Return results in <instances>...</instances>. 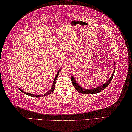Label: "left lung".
I'll return each instance as SVG.
<instances>
[{"label": "left lung", "mask_w": 132, "mask_h": 132, "mask_svg": "<svg viewBox=\"0 0 132 132\" xmlns=\"http://www.w3.org/2000/svg\"><path fill=\"white\" fill-rule=\"evenodd\" d=\"M114 65H115V62H114ZM116 69V67H114V69ZM115 72V70L113 71V73L111 76V77L110 78V79L108 80V82H106L104 84H103L102 86H100V87H97L95 88H93L91 89H86L83 88L81 86H80L77 83V82H76V80L75 79V78L72 75L71 76V80L72 82V84H73V87L76 89V90L79 92L80 93H82V94H96V93H98L101 91H103V90L107 87L110 83L111 82V80L113 77L114 73Z\"/></svg>", "instance_id": "obj_1"}]
</instances>
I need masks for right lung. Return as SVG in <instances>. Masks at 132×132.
Listing matches in <instances>:
<instances>
[{"label": "right lung", "mask_w": 132, "mask_h": 132, "mask_svg": "<svg viewBox=\"0 0 132 132\" xmlns=\"http://www.w3.org/2000/svg\"><path fill=\"white\" fill-rule=\"evenodd\" d=\"M61 70V69H59L58 72H57V75H56V76H55V79L54 80V82H53V85H52V88H51V89H50V90L48 91L47 93H46L45 94H42V95H36V94H31V93H26L23 92V90H21V89H20V88H19L20 89V90L21 92H22V93H23L24 94H26L28 96H32V97H43V96H47V95H49V94H50L51 93H52V92H53L54 89H55V84H56V80H57V76H58V75H59V72L60 71V70Z\"/></svg>", "instance_id": "add662e5"}]
</instances>
